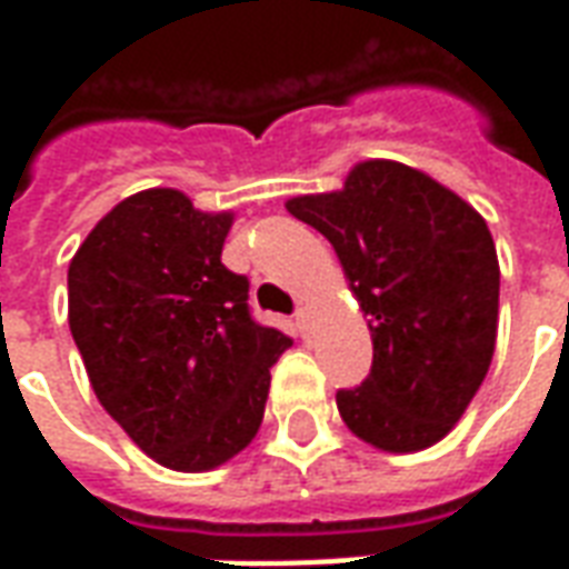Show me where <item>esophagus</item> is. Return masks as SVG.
Instances as JSON below:
<instances>
[{"mask_svg": "<svg viewBox=\"0 0 569 569\" xmlns=\"http://www.w3.org/2000/svg\"><path fill=\"white\" fill-rule=\"evenodd\" d=\"M296 326H298V332L308 335V329H310V308H308V305L296 310Z\"/></svg>", "mask_w": 569, "mask_h": 569, "instance_id": "34e87169", "label": "esophagus"}]
</instances>
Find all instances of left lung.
I'll return each instance as SVG.
<instances>
[{
	"instance_id": "1",
	"label": "left lung",
	"mask_w": 569,
	"mask_h": 569,
	"mask_svg": "<svg viewBox=\"0 0 569 569\" xmlns=\"http://www.w3.org/2000/svg\"><path fill=\"white\" fill-rule=\"evenodd\" d=\"M286 210L332 243L369 317V378L335 396L350 432L390 453L445 439L497 345L500 261L488 222L432 176L381 158L357 163L341 191L301 194Z\"/></svg>"
}]
</instances>
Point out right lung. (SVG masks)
I'll list each match as a JSON object with an SVG mask.
<instances>
[{
    "label": "right lung",
    "mask_w": 569,
    "mask_h": 569,
    "mask_svg": "<svg viewBox=\"0 0 569 569\" xmlns=\"http://www.w3.org/2000/svg\"><path fill=\"white\" fill-rule=\"evenodd\" d=\"M234 212L149 188L106 212L69 261V332L100 406L176 472H207L256 439L271 366L292 338L249 313L222 264Z\"/></svg>",
    "instance_id": "add662e5"
}]
</instances>
